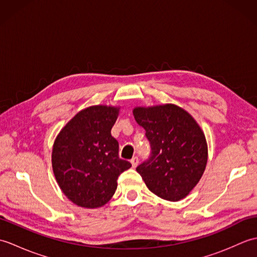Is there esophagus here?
I'll return each instance as SVG.
<instances>
[{
    "instance_id": "34e87169",
    "label": "esophagus",
    "mask_w": 257,
    "mask_h": 257,
    "mask_svg": "<svg viewBox=\"0 0 257 257\" xmlns=\"http://www.w3.org/2000/svg\"><path fill=\"white\" fill-rule=\"evenodd\" d=\"M130 162H132L133 167H134V168H136V167L138 166V163H139V158H138V157H134L133 159H132V161H130Z\"/></svg>"
}]
</instances>
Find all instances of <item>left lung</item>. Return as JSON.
Masks as SVG:
<instances>
[{"mask_svg":"<svg viewBox=\"0 0 257 257\" xmlns=\"http://www.w3.org/2000/svg\"><path fill=\"white\" fill-rule=\"evenodd\" d=\"M136 121L146 130L150 156L137 167L152 193L178 201L190 193L205 170V136L191 114L176 105L134 109Z\"/></svg>","mask_w":257,"mask_h":257,"instance_id":"left-lung-1","label":"left lung"}]
</instances>
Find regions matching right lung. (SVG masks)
Here are the masks:
<instances>
[{
  "mask_svg": "<svg viewBox=\"0 0 257 257\" xmlns=\"http://www.w3.org/2000/svg\"><path fill=\"white\" fill-rule=\"evenodd\" d=\"M119 108L92 106L65 125L52 152L53 171L64 194L88 209L110 200L118 177L132 167L119 158V144L110 132Z\"/></svg>",
  "mask_w": 257,
  "mask_h": 257,
  "instance_id": "1",
  "label": "right lung"
}]
</instances>
